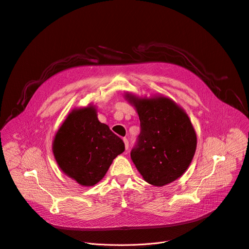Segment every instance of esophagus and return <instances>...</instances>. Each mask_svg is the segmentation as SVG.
Here are the masks:
<instances>
[{"mask_svg": "<svg viewBox=\"0 0 249 249\" xmlns=\"http://www.w3.org/2000/svg\"><path fill=\"white\" fill-rule=\"evenodd\" d=\"M124 147H125V149H128V141H127V139L126 138H124Z\"/></svg>", "mask_w": 249, "mask_h": 249, "instance_id": "1", "label": "esophagus"}]
</instances>
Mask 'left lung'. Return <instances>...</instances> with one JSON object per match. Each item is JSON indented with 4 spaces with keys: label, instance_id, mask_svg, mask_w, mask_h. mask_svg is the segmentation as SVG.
I'll return each instance as SVG.
<instances>
[{
    "label": "left lung",
    "instance_id": "obj_1",
    "mask_svg": "<svg viewBox=\"0 0 249 249\" xmlns=\"http://www.w3.org/2000/svg\"><path fill=\"white\" fill-rule=\"evenodd\" d=\"M141 121V133L130 158L143 179L163 186L180 178L196 149V133L186 112L163 95L138 98L125 93Z\"/></svg>",
    "mask_w": 249,
    "mask_h": 249
}]
</instances>
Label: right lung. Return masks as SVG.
<instances>
[{
  "instance_id": "add662e5",
  "label": "right lung",
  "mask_w": 249,
  "mask_h": 249,
  "mask_svg": "<svg viewBox=\"0 0 249 249\" xmlns=\"http://www.w3.org/2000/svg\"><path fill=\"white\" fill-rule=\"evenodd\" d=\"M124 143L98 120L93 106L74 108L56 131L53 152L63 173L84 186L97 184Z\"/></svg>"
}]
</instances>
